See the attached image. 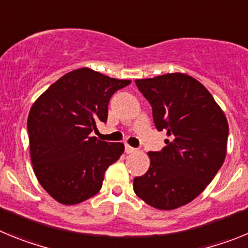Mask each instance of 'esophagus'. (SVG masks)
Returning <instances> with one entry per match:
<instances>
[{"label":"esophagus","mask_w":248,"mask_h":248,"mask_svg":"<svg viewBox=\"0 0 248 248\" xmlns=\"http://www.w3.org/2000/svg\"><path fill=\"white\" fill-rule=\"evenodd\" d=\"M135 149L133 146H130L129 144H125V153L126 154H131V153H135Z\"/></svg>","instance_id":"obj_1"}]
</instances>
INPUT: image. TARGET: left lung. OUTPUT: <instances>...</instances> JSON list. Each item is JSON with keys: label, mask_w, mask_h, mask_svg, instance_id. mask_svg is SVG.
I'll return each instance as SVG.
<instances>
[{"label": "left lung", "mask_w": 248, "mask_h": 248, "mask_svg": "<svg viewBox=\"0 0 248 248\" xmlns=\"http://www.w3.org/2000/svg\"><path fill=\"white\" fill-rule=\"evenodd\" d=\"M135 84L150 103L156 129H166L169 139L161 151L148 153L150 168L134 179V192L155 209L175 210L198 198L222 166L229 123L191 76L168 73Z\"/></svg>", "instance_id": "left-lung-1"}]
</instances>
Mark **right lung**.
<instances>
[{
  "instance_id": "obj_1",
  "label": "right lung",
  "mask_w": 248,
  "mask_h": 248,
  "mask_svg": "<svg viewBox=\"0 0 248 248\" xmlns=\"http://www.w3.org/2000/svg\"><path fill=\"white\" fill-rule=\"evenodd\" d=\"M130 84L91 68L61 77L37 98L27 119L31 160L37 180L62 205H77L102 189L107 169L124 153L123 143L91 137L107 122L108 104Z\"/></svg>"
}]
</instances>
